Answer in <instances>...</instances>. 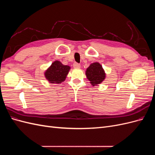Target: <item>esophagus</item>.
<instances>
[{
  "label": "esophagus",
  "mask_w": 155,
  "mask_h": 155,
  "mask_svg": "<svg viewBox=\"0 0 155 155\" xmlns=\"http://www.w3.org/2000/svg\"><path fill=\"white\" fill-rule=\"evenodd\" d=\"M73 67H74V68H79L81 67V65L78 63H74L73 64Z\"/></svg>",
  "instance_id": "obj_1"
}]
</instances>
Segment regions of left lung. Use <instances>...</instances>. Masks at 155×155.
Masks as SVG:
<instances>
[{
	"label": "left lung",
	"instance_id": "8db88e82",
	"mask_svg": "<svg viewBox=\"0 0 155 155\" xmlns=\"http://www.w3.org/2000/svg\"><path fill=\"white\" fill-rule=\"evenodd\" d=\"M85 75L92 86L101 84L106 78V73L102 65L97 62L90 64L86 70Z\"/></svg>",
	"mask_w": 155,
	"mask_h": 155
}]
</instances>
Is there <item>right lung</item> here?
<instances>
[{
  "label": "right lung",
  "instance_id": "right-lung-1",
  "mask_svg": "<svg viewBox=\"0 0 155 155\" xmlns=\"http://www.w3.org/2000/svg\"><path fill=\"white\" fill-rule=\"evenodd\" d=\"M70 70L68 65H64L59 61H55L45 70L44 73L45 78L49 83L59 84L64 81Z\"/></svg>",
  "mask_w": 155,
  "mask_h": 155
}]
</instances>
